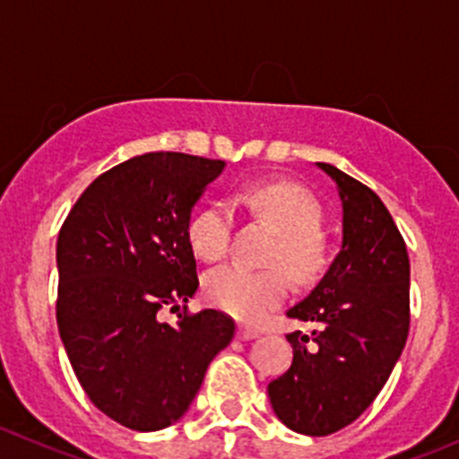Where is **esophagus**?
I'll list each match as a JSON object with an SVG mask.
<instances>
[{
  "instance_id": "1",
  "label": "esophagus",
  "mask_w": 459,
  "mask_h": 459,
  "mask_svg": "<svg viewBox=\"0 0 459 459\" xmlns=\"http://www.w3.org/2000/svg\"><path fill=\"white\" fill-rule=\"evenodd\" d=\"M254 337H258V331H251V328L244 326L238 328V340H254Z\"/></svg>"
}]
</instances>
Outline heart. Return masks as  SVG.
Returning a JSON list of instances; mask_svg holds the SVG:
<instances>
[{
  "mask_svg": "<svg viewBox=\"0 0 459 459\" xmlns=\"http://www.w3.org/2000/svg\"><path fill=\"white\" fill-rule=\"evenodd\" d=\"M235 201L264 217L281 233L269 263L285 268L299 285H307L319 276L326 264V247L319 235L324 212L310 192L294 183L263 181L244 187ZM230 238L233 212L226 204L199 210L187 226L192 251L210 263L229 254ZM281 270L249 269L242 264L220 267L205 278V297L235 319L260 324L288 297L290 281Z\"/></svg>",
  "mask_w": 459,
  "mask_h": 459,
  "instance_id": "1",
  "label": "heart"
}]
</instances>
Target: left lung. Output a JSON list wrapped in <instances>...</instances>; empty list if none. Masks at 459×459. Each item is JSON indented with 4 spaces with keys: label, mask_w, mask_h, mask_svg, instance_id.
<instances>
[{
    "label": "left lung",
    "mask_w": 459,
    "mask_h": 459,
    "mask_svg": "<svg viewBox=\"0 0 459 459\" xmlns=\"http://www.w3.org/2000/svg\"><path fill=\"white\" fill-rule=\"evenodd\" d=\"M342 199V249L288 316L319 328L290 333L292 367L267 387L273 412L301 435L342 430L387 383L410 331V258L403 235L371 187L316 162Z\"/></svg>",
    "instance_id": "8db88e82"
}]
</instances>
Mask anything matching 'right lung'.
Wrapping results in <instances>:
<instances>
[{
  "instance_id": "1",
  "label": "right lung",
  "mask_w": 459,
  "mask_h": 459,
  "mask_svg": "<svg viewBox=\"0 0 459 459\" xmlns=\"http://www.w3.org/2000/svg\"><path fill=\"white\" fill-rule=\"evenodd\" d=\"M221 169L177 152L128 158L85 187L58 233L63 346L94 408L131 430L181 419L235 335L229 315L186 306L199 288L190 212ZM178 305L177 327L160 321Z\"/></svg>"
}]
</instances>
